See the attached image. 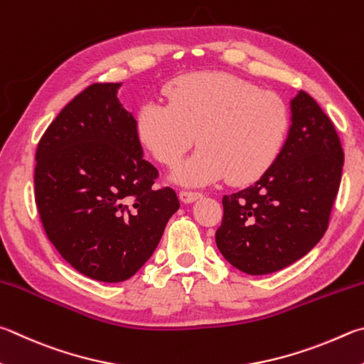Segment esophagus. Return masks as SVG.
<instances>
[{"mask_svg":"<svg viewBox=\"0 0 364 364\" xmlns=\"http://www.w3.org/2000/svg\"><path fill=\"white\" fill-rule=\"evenodd\" d=\"M178 196H180V200L183 203H193L194 200L199 199V197H202L200 193H194V191H186V189H181L180 193H178Z\"/></svg>","mask_w":364,"mask_h":364,"instance_id":"1","label":"esophagus"}]
</instances>
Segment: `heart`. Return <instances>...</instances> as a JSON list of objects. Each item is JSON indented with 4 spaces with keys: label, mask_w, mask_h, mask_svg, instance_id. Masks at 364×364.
Returning a JSON list of instances; mask_svg holds the SVG:
<instances>
[{
    "label": "heart",
    "mask_w": 364,
    "mask_h": 364,
    "mask_svg": "<svg viewBox=\"0 0 364 364\" xmlns=\"http://www.w3.org/2000/svg\"><path fill=\"white\" fill-rule=\"evenodd\" d=\"M168 103L148 100L135 114L138 140L157 162L173 167L196 141L200 148L176 168L183 184H208L229 176L248 184L279 157L288 111L274 92L259 90L229 73H193L165 87Z\"/></svg>",
    "instance_id": "heart-1"
}]
</instances>
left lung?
<instances>
[{"instance_id": "obj_1", "label": "left lung", "mask_w": 364, "mask_h": 364, "mask_svg": "<svg viewBox=\"0 0 364 364\" xmlns=\"http://www.w3.org/2000/svg\"><path fill=\"white\" fill-rule=\"evenodd\" d=\"M343 151L334 125L307 92L291 100L279 157L253 186L224 196L215 240L242 272L266 275L301 259L325 235L338 196Z\"/></svg>"}]
</instances>
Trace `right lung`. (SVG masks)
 I'll return each instance as SVG.
<instances>
[{"label":"right lung","instance_id":"obj_1","mask_svg":"<svg viewBox=\"0 0 364 364\" xmlns=\"http://www.w3.org/2000/svg\"><path fill=\"white\" fill-rule=\"evenodd\" d=\"M121 82L84 89L46 129L36 148L35 202L46 235L77 272L117 283L159 245L176 193L157 189L143 159L135 117L117 98Z\"/></svg>","mask_w":364,"mask_h":364}]
</instances>
